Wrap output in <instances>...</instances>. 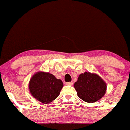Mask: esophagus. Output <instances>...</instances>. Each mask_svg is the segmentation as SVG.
<instances>
[{
    "mask_svg": "<svg viewBox=\"0 0 130 130\" xmlns=\"http://www.w3.org/2000/svg\"><path fill=\"white\" fill-rule=\"evenodd\" d=\"M66 85H70V86H72L73 82H66Z\"/></svg>",
    "mask_w": 130,
    "mask_h": 130,
    "instance_id": "esophagus-1",
    "label": "esophagus"
}]
</instances>
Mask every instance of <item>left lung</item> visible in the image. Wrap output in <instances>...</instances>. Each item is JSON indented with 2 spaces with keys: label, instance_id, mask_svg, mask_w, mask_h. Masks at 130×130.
I'll return each instance as SVG.
<instances>
[{
  "label": "left lung",
  "instance_id": "1",
  "mask_svg": "<svg viewBox=\"0 0 130 130\" xmlns=\"http://www.w3.org/2000/svg\"><path fill=\"white\" fill-rule=\"evenodd\" d=\"M74 88L77 96L85 102L93 103L101 99L106 92V83L99 75L85 72L79 76Z\"/></svg>",
  "mask_w": 130,
  "mask_h": 130
}]
</instances>
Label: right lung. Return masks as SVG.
Masks as SVG:
<instances>
[{"instance_id":"obj_1","label":"right lung","mask_w":130,"mask_h":130,"mask_svg":"<svg viewBox=\"0 0 130 130\" xmlns=\"http://www.w3.org/2000/svg\"><path fill=\"white\" fill-rule=\"evenodd\" d=\"M63 87L61 80L57 79L52 74L42 71L35 73L29 82L30 93L43 104H48L56 99Z\"/></svg>"}]
</instances>
